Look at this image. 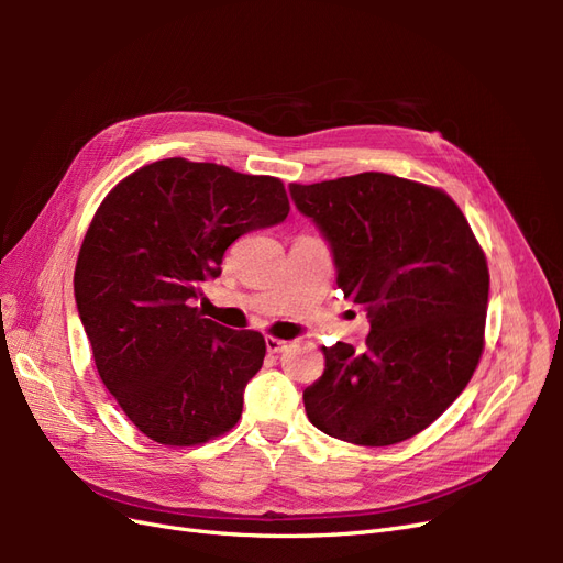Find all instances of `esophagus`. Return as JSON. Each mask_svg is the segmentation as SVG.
<instances>
[{
	"mask_svg": "<svg viewBox=\"0 0 563 563\" xmlns=\"http://www.w3.org/2000/svg\"><path fill=\"white\" fill-rule=\"evenodd\" d=\"M265 347H267L269 354H279V352H284V350L288 347V343H286V340L267 335V338H265Z\"/></svg>",
	"mask_w": 563,
	"mask_h": 563,
	"instance_id": "esophagus-1",
	"label": "esophagus"
}]
</instances>
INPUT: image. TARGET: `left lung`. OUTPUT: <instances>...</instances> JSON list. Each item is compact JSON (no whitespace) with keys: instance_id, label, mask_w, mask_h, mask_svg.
<instances>
[{"instance_id":"1","label":"left lung","mask_w":563,"mask_h":563,"mask_svg":"<svg viewBox=\"0 0 563 563\" xmlns=\"http://www.w3.org/2000/svg\"><path fill=\"white\" fill-rule=\"evenodd\" d=\"M331 246L335 284L362 305L366 347H323L302 391L317 430L360 446L422 432L470 383L484 350L488 267L455 201L389 174L288 185Z\"/></svg>"}]
</instances>
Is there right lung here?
I'll return each mask as SVG.
<instances>
[{"mask_svg":"<svg viewBox=\"0 0 563 563\" xmlns=\"http://www.w3.org/2000/svg\"><path fill=\"white\" fill-rule=\"evenodd\" d=\"M288 216L279 178L180 157L147 164L100 203L75 267V300L100 380L164 446L225 434L261 371L265 338L195 308L228 246Z\"/></svg>","mask_w":563,"mask_h":563,"instance_id":"1","label":"right lung"}]
</instances>
